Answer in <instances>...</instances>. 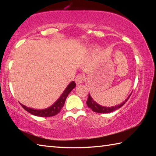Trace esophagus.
<instances>
[{
	"label": "esophagus",
	"mask_w": 156,
	"mask_h": 156,
	"mask_svg": "<svg viewBox=\"0 0 156 156\" xmlns=\"http://www.w3.org/2000/svg\"><path fill=\"white\" fill-rule=\"evenodd\" d=\"M85 76H84L83 74H78L77 76H76L75 78V81L77 84H80L81 83H83V82L85 80Z\"/></svg>",
	"instance_id": "obj_1"
}]
</instances>
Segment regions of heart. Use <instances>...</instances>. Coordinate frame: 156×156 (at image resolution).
I'll use <instances>...</instances> for the list:
<instances>
[{
  "label": "heart",
  "instance_id": "obj_1",
  "mask_svg": "<svg viewBox=\"0 0 156 156\" xmlns=\"http://www.w3.org/2000/svg\"><path fill=\"white\" fill-rule=\"evenodd\" d=\"M93 47V49H96V47L94 46V47Z\"/></svg>",
  "mask_w": 156,
  "mask_h": 156
}]
</instances>
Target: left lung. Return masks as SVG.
Wrapping results in <instances>:
<instances>
[{"instance_id": "8db88e82", "label": "left lung", "mask_w": 156, "mask_h": 156, "mask_svg": "<svg viewBox=\"0 0 156 156\" xmlns=\"http://www.w3.org/2000/svg\"><path fill=\"white\" fill-rule=\"evenodd\" d=\"M131 94L129 95L128 96L127 98H126L125 101H124L122 103H121L120 105H116V106L114 107H103V106H101V105H100L97 103L96 102H95L94 100L92 98L91 96H90V94H89V96H88V99H87V105L88 107L90 108V109L93 111L94 112H96V113H111L112 112H114L115 110H117L118 109H120V108L123 106L125 104V102L127 101L128 99L129 98V97L131 96Z\"/></svg>"}]
</instances>
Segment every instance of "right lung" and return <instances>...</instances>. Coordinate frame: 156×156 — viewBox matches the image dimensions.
Here are the masks:
<instances>
[{
	"mask_svg": "<svg viewBox=\"0 0 156 156\" xmlns=\"http://www.w3.org/2000/svg\"><path fill=\"white\" fill-rule=\"evenodd\" d=\"M76 83L74 81L71 82V83L68 84V86L66 87L65 91L61 94V96L58 99L56 102L53 104L51 106L49 107H47L46 109H35L33 108H30L25 106L23 104H20L21 106L24 109H25L27 112L30 113L31 114L36 116H40V117H50V116H54L57 115L60 110L64 106L66 98H67L69 94L72 91L73 88H75Z\"/></svg>",
	"mask_w": 156,
	"mask_h": 156,
	"instance_id": "right-lung-1",
	"label": "right lung"
}]
</instances>
